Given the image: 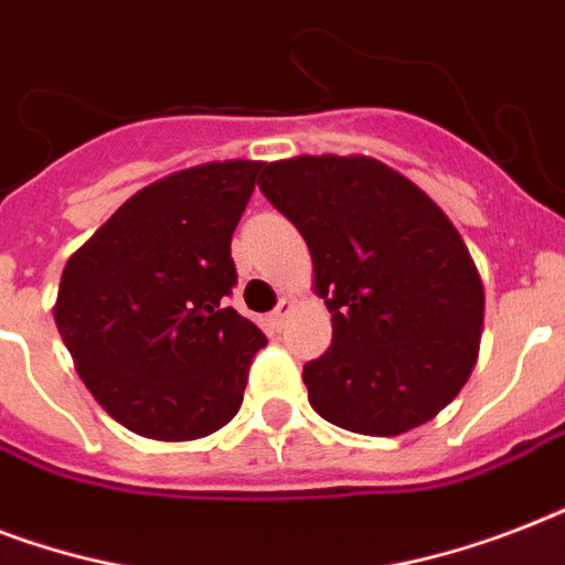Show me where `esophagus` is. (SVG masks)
I'll use <instances>...</instances> for the list:
<instances>
[{
  "mask_svg": "<svg viewBox=\"0 0 565 565\" xmlns=\"http://www.w3.org/2000/svg\"><path fill=\"white\" fill-rule=\"evenodd\" d=\"M290 310H292V301L290 299L278 301V308L273 310V322H275V326H284V319L290 317Z\"/></svg>",
  "mask_w": 565,
  "mask_h": 565,
  "instance_id": "esophagus-1",
  "label": "esophagus"
}]
</instances>
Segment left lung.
<instances>
[{
	"label": "left lung",
	"mask_w": 565,
	"mask_h": 565,
	"mask_svg": "<svg viewBox=\"0 0 565 565\" xmlns=\"http://www.w3.org/2000/svg\"><path fill=\"white\" fill-rule=\"evenodd\" d=\"M260 170L264 195L308 243L334 328L301 372L310 407L370 437L434 419L472 372L483 326L481 275L451 220L363 154Z\"/></svg>",
	"instance_id": "8db88e82"
}]
</instances>
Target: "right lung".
<instances>
[{
    "mask_svg": "<svg viewBox=\"0 0 565 565\" xmlns=\"http://www.w3.org/2000/svg\"><path fill=\"white\" fill-rule=\"evenodd\" d=\"M257 161L202 163L135 193L64 266L55 326L105 411L184 443L237 416L264 331L228 308L231 237Z\"/></svg>",
    "mask_w": 565,
    "mask_h": 565,
    "instance_id": "right-lung-1",
    "label": "right lung"
}]
</instances>
